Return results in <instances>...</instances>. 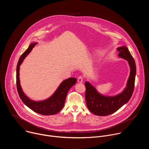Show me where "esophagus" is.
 Wrapping results in <instances>:
<instances>
[{
  "label": "esophagus",
  "instance_id": "34e87169",
  "mask_svg": "<svg viewBox=\"0 0 149 149\" xmlns=\"http://www.w3.org/2000/svg\"><path fill=\"white\" fill-rule=\"evenodd\" d=\"M78 82L79 83H82L83 82V77H82V76H79L78 78Z\"/></svg>",
  "mask_w": 149,
  "mask_h": 149
}]
</instances>
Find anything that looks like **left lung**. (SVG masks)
I'll return each mask as SVG.
<instances>
[{
    "instance_id": "obj_1",
    "label": "left lung",
    "mask_w": 149,
    "mask_h": 149,
    "mask_svg": "<svg viewBox=\"0 0 149 149\" xmlns=\"http://www.w3.org/2000/svg\"><path fill=\"white\" fill-rule=\"evenodd\" d=\"M117 49L120 52L118 56L128 61L130 68V75L124 90L114 96H105L100 94L89 82H85L87 106L92 113L97 116H105L115 113L130 100L134 91L136 74L135 61L125 46L120 47Z\"/></svg>"
}]
</instances>
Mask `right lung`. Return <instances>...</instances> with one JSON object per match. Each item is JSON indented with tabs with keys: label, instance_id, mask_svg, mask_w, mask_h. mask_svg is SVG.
<instances>
[{
	"label": "right lung",
	"instance_id": "1",
	"mask_svg": "<svg viewBox=\"0 0 149 149\" xmlns=\"http://www.w3.org/2000/svg\"><path fill=\"white\" fill-rule=\"evenodd\" d=\"M36 44L37 42L32 43L19 59L16 67L17 90L20 99L30 109L42 115H54L59 112L63 107L67 93L69 90L75 84L77 79L75 78H70L63 81L52 95L47 100L35 101L29 98L22 91L20 84L19 69L20 65L22 63L24 59L31 52L33 48Z\"/></svg>",
	"mask_w": 149,
	"mask_h": 149
}]
</instances>
